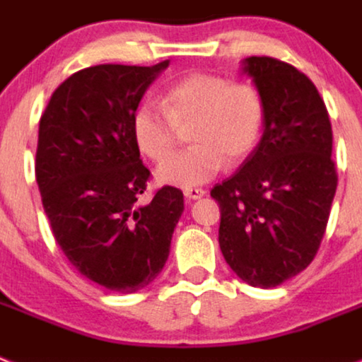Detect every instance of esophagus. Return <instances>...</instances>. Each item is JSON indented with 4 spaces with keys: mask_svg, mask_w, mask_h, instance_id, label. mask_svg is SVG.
<instances>
[{
    "mask_svg": "<svg viewBox=\"0 0 362 362\" xmlns=\"http://www.w3.org/2000/svg\"><path fill=\"white\" fill-rule=\"evenodd\" d=\"M206 195V189H200V187H191V189H184V197L187 200H199Z\"/></svg>",
    "mask_w": 362,
    "mask_h": 362,
    "instance_id": "1",
    "label": "esophagus"
}]
</instances>
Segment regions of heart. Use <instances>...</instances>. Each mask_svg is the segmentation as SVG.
<instances>
[{
    "label": "heart",
    "instance_id": "1",
    "mask_svg": "<svg viewBox=\"0 0 362 362\" xmlns=\"http://www.w3.org/2000/svg\"><path fill=\"white\" fill-rule=\"evenodd\" d=\"M194 121L195 146L168 157L177 127ZM265 106L250 84L230 83L211 73H191L169 88L162 105L145 101L132 114V136L151 160H163L156 180L163 186H202L224 165L241 162L259 141Z\"/></svg>",
    "mask_w": 362,
    "mask_h": 362
}]
</instances>
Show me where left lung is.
<instances>
[{"label":"left lung","mask_w":362,"mask_h":362,"mask_svg":"<svg viewBox=\"0 0 362 362\" xmlns=\"http://www.w3.org/2000/svg\"><path fill=\"white\" fill-rule=\"evenodd\" d=\"M265 106L263 136L238 173L211 189L221 206L218 247L252 287L270 289L300 274L317 254L337 191L326 105L302 71L248 57Z\"/></svg>","instance_id":"1"}]
</instances>
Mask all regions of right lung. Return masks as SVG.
<instances>
[{"instance_id":"right-lung-1","label":"right lung","mask_w":362,"mask_h":362,"mask_svg":"<svg viewBox=\"0 0 362 362\" xmlns=\"http://www.w3.org/2000/svg\"><path fill=\"white\" fill-rule=\"evenodd\" d=\"M167 66L103 64L73 73L38 127L36 182L54 239L81 274L121 294L162 272L184 211V195L171 186L138 202L151 173L139 160L132 114Z\"/></svg>"}]
</instances>
